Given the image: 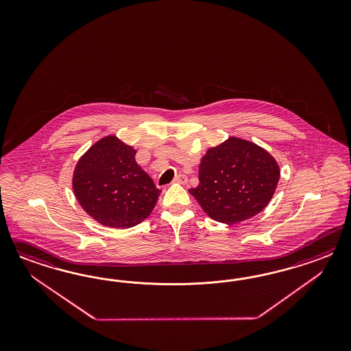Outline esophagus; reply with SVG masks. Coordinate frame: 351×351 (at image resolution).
<instances>
[{
  "label": "esophagus",
  "instance_id": "1",
  "mask_svg": "<svg viewBox=\"0 0 351 351\" xmlns=\"http://www.w3.org/2000/svg\"><path fill=\"white\" fill-rule=\"evenodd\" d=\"M173 181H175V182H179V184H186V182H188V178H186L184 173H179V175L175 176Z\"/></svg>",
  "mask_w": 351,
  "mask_h": 351
}]
</instances>
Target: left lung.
Listing matches in <instances>:
<instances>
[{"label": "left lung", "instance_id": "1", "mask_svg": "<svg viewBox=\"0 0 351 351\" xmlns=\"http://www.w3.org/2000/svg\"><path fill=\"white\" fill-rule=\"evenodd\" d=\"M279 176V166L265 149L229 138L207 150L199 165V184L189 193L211 219L232 225L265 208Z\"/></svg>", "mask_w": 351, "mask_h": 351}]
</instances>
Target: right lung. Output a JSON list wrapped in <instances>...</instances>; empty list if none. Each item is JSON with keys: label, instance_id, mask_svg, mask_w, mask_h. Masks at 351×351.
I'll list each match as a JSON object with an SVG mask.
<instances>
[{"label": "right lung", "instance_id": "1", "mask_svg": "<svg viewBox=\"0 0 351 351\" xmlns=\"http://www.w3.org/2000/svg\"><path fill=\"white\" fill-rule=\"evenodd\" d=\"M136 152L116 136L99 140L78 160L73 191L94 220L116 229L144 221L160 191L135 160Z\"/></svg>", "mask_w": 351, "mask_h": 351}]
</instances>
